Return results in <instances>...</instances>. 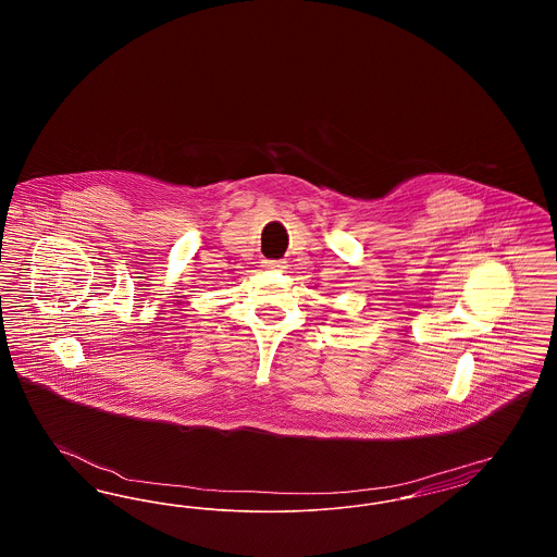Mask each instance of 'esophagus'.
Wrapping results in <instances>:
<instances>
[{
	"instance_id": "obj_1",
	"label": "esophagus",
	"mask_w": 557,
	"mask_h": 557,
	"mask_svg": "<svg viewBox=\"0 0 557 557\" xmlns=\"http://www.w3.org/2000/svg\"><path fill=\"white\" fill-rule=\"evenodd\" d=\"M263 267H267V269H286V261H265Z\"/></svg>"
}]
</instances>
